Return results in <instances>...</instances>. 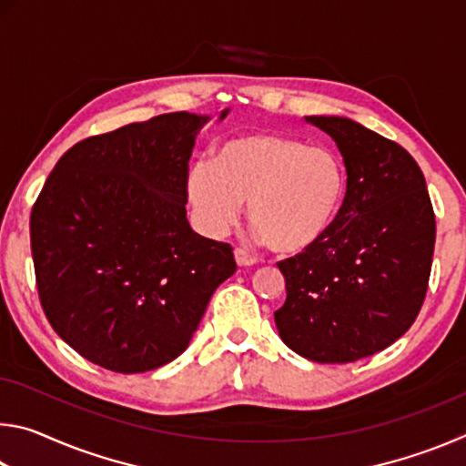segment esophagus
I'll return each mask as SVG.
<instances>
[{"label":"esophagus","mask_w":466,"mask_h":466,"mask_svg":"<svg viewBox=\"0 0 466 466\" xmlns=\"http://www.w3.org/2000/svg\"><path fill=\"white\" fill-rule=\"evenodd\" d=\"M234 257H236V263H238L240 267H250V265H255L258 261L257 257H252L250 252L242 250V248H236L234 250Z\"/></svg>","instance_id":"34e87169"}]
</instances>
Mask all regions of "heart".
I'll use <instances>...</instances> for the list:
<instances>
[{
	"label": "heart",
	"mask_w": 466,
	"mask_h": 466,
	"mask_svg": "<svg viewBox=\"0 0 466 466\" xmlns=\"http://www.w3.org/2000/svg\"><path fill=\"white\" fill-rule=\"evenodd\" d=\"M185 188L203 234L224 236L247 199L257 238L278 252H299L333 226L345 195V168L330 147L304 146L275 133H247L228 139L216 160L197 157Z\"/></svg>",
	"instance_id": "obj_1"
}]
</instances>
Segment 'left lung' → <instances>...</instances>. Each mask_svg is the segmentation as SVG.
I'll use <instances>...</instances> for the list:
<instances>
[{"label":"left lung","instance_id":"left-lung-1","mask_svg":"<svg viewBox=\"0 0 466 466\" xmlns=\"http://www.w3.org/2000/svg\"><path fill=\"white\" fill-rule=\"evenodd\" d=\"M343 156L347 191L333 226L278 263L281 341L319 364L374 356L405 335L428 291L436 218L421 168L394 141L345 116H306Z\"/></svg>","mask_w":466,"mask_h":466}]
</instances>
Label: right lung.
<instances>
[{
	"mask_svg": "<svg viewBox=\"0 0 466 466\" xmlns=\"http://www.w3.org/2000/svg\"><path fill=\"white\" fill-rule=\"evenodd\" d=\"M208 121L168 113L84 139L38 195V298L55 333L92 364L137 374L178 358L236 271L230 244L187 219L188 157Z\"/></svg>",
	"mask_w": 466,
	"mask_h": 466,
	"instance_id": "obj_1",
	"label": "right lung"
}]
</instances>
